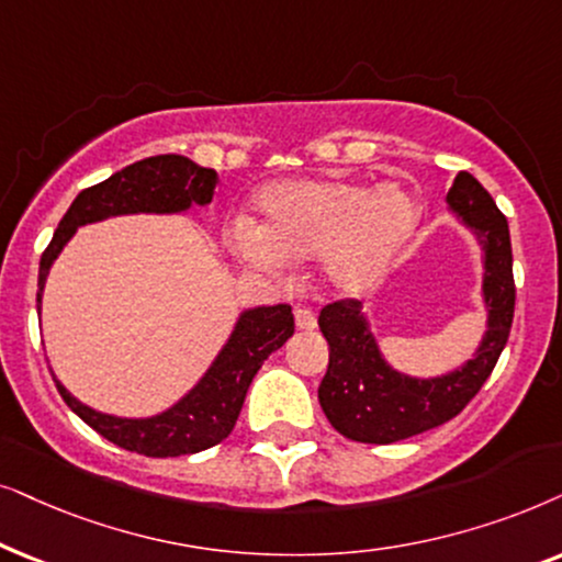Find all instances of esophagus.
Here are the masks:
<instances>
[{
    "instance_id": "esophagus-1",
    "label": "esophagus",
    "mask_w": 562,
    "mask_h": 562,
    "mask_svg": "<svg viewBox=\"0 0 562 562\" xmlns=\"http://www.w3.org/2000/svg\"><path fill=\"white\" fill-rule=\"evenodd\" d=\"M295 326L301 328V331H313V328H316V313L305 308V305L295 308Z\"/></svg>"
}]
</instances>
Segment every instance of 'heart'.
I'll return each instance as SVG.
<instances>
[{
	"mask_svg": "<svg viewBox=\"0 0 562 562\" xmlns=\"http://www.w3.org/2000/svg\"><path fill=\"white\" fill-rule=\"evenodd\" d=\"M257 205L261 226H231L236 254L269 269L324 259L328 282L351 295L375 285L422 221L416 194L401 184L288 179L265 187Z\"/></svg>",
	"mask_w": 562,
	"mask_h": 562,
	"instance_id": "b5f03b06",
	"label": "heart"
}]
</instances>
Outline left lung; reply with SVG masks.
I'll use <instances>...</instances> for the list:
<instances>
[{"mask_svg": "<svg viewBox=\"0 0 562 562\" xmlns=\"http://www.w3.org/2000/svg\"><path fill=\"white\" fill-rule=\"evenodd\" d=\"M447 203L483 246L488 328L475 357L458 370L439 378H411L385 362L362 303H328L318 316L328 341V370L318 385V401L334 429L351 442L393 445L450 422L475 398L508 341L516 288L506 215L468 171L454 177Z\"/></svg>", "mask_w": 562, "mask_h": 562, "instance_id": "8db88e82", "label": "left lung"}]
</instances>
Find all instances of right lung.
Masks as SVG:
<instances>
[{
    "instance_id": "add662e5",
    "label": "right lung",
    "mask_w": 562,
    "mask_h": 562,
    "mask_svg": "<svg viewBox=\"0 0 562 562\" xmlns=\"http://www.w3.org/2000/svg\"><path fill=\"white\" fill-rule=\"evenodd\" d=\"M215 184H218V175L213 169L198 167L187 156L164 154L131 164L104 182L81 190L41 257L37 311H41L50 265L79 226L112 218V215L190 211L192 205L211 203ZM293 308L285 303L244 311L226 347L218 351L200 383L164 414L148 418L100 414L74 398L56 378L54 380L66 406L112 445L146 454V458H179V454L203 452L207 447L223 442L234 431L254 375L265 364V359L293 336Z\"/></svg>"
}]
</instances>
